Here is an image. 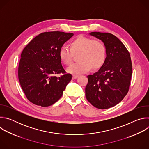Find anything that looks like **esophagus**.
<instances>
[{"label": "esophagus", "instance_id": "1", "mask_svg": "<svg viewBox=\"0 0 149 149\" xmlns=\"http://www.w3.org/2000/svg\"><path fill=\"white\" fill-rule=\"evenodd\" d=\"M78 77V75H72V79H75L77 78Z\"/></svg>", "mask_w": 149, "mask_h": 149}]
</instances>
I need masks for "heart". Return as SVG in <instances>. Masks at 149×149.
Here are the masks:
<instances>
[{"mask_svg": "<svg viewBox=\"0 0 149 149\" xmlns=\"http://www.w3.org/2000/svg\"><path fill=\"white\" fill-rule=\"evenodd\" d=\"M79 62L71 65L68 69L69 73L79 74L89 71L91 68L97 70L101 68L107 58V49L102 42L79 35L70 42V48L62 46L59 51L61 61L67 65L72 62L74 55L79 54Z\"/></svg>", "mask_w": 149, "mask_h": 149, "instance_id": "heart-1", "label": "heart"}]
</instances>
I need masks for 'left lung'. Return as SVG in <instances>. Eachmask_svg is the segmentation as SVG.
<instances>
[{"mask_svg":"<svg viewBox=\"0 0 149 149\" xmlns=\"http://www.w3.org/2000/svg\"><path fill=\"white\" fill-rule=\"evenodd\" d=\"M90 35L103 42L107 58L98 72L87 76L86 96L95 107L107 109L118 104L129 90L133 72L130 55L122 42L111 33L93 32Z\"/></svg>","mask_w":149,"mask_h":149,"instance_id":"obj_1","label":"left lung"}]
</instances>
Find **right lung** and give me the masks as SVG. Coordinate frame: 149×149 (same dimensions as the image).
I'll list each match as a JSON object with an SVG mask.
<instances>
[{
    "label": "right lung",
    "mask_w": 149,
    "mask_h": 149,
    "mask_svg": "<svg viewBox=\"0 0 149 149\" xmlns=\"http://www.w3.org/2000/svg\"><path fill=\"white\" fill-rule=\"evenodd\" d=\"M73 35L59 31L41 33L22 51L18 78L27 99L33 104L48 107L62 97L72 75L63 69L59 51ZM59 73L62 74L60 77L54 75Z\"/></svg>",
    "instance_id": "right-lung-1"
}]
</instances>
